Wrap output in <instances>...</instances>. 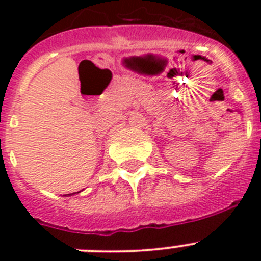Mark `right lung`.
Masks as SVG:
<instances>
[{
    "label": "right lung",
    "mask_w": 261,
    "mask_h": 261,
    "mask_svg": "<svg viewBox=\"0 0 261 261\" xmlns=\"http://www.w3.org/2000/svg\"><path fill=\"white\" fill-rule=\"evenodd\" d=\"M71 195H74V193H69V196H71Z\"/></svg>",
    "instance_id": "obj_1"
}]
</instances>
